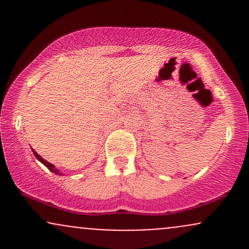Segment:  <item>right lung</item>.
I'll list each match as a JSON object with an SVG mask.
<instances>
[{
    "mask_svg": "<svg viewBox=\"0 0 249 249\" xmlns=\"http://www.w3.org/2000/svg\"><path fill=\"white\" fill-rule=\"evenodd\" d=\"M33 152H34V156H35L36 157V158H37V160H39V161H41L42 162V164L43 165H44V166H47L48 168H49V170L51 171V172H53V173H55V174H58V176H61V172H59V171L58 170H57V168L55 167V166H53V164H50V162L49 161H47V160H45V159H43L42 158V157L41 156H39V154L38 153H37L36 152V151L35 150H33Z\"/></svg>",
    "mask_w": 249,
    "mask_h": 249,
    "instance_id": "add662e5",
    "label": "right lung"
}]
</instances>
